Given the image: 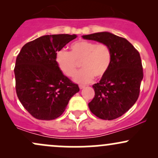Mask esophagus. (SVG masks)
Returning a JSON list of instances; mask_svg holds the SVG:
<instances>
[{
	"instance_id": "34e87169",
	"label": "esophagus",
	"mask_w": 158,
	"mask_h": 158,
	"mask_svg": "<svg viewBox=\"0 0 158 158\" xmlns=\"http://www.w3.org/2000/svg\"><path fill=\"white\" fill-rule=\"evenodd\" d=\"M79 87V88H80V89H83V88H85V85H80Z\"/></svg>"
}]
</instances>
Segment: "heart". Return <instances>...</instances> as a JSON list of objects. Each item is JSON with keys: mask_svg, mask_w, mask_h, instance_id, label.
Wrapping results in <instances>:
<instances>
[{"mask_svg": "<svg viewBox=\"0 0 158 158\" xmlns=\"http://www.w3.org/2000/svg\"><path fill=\"white\" fill-rule=\"evenodd\" d=\"M70 49V52L59 50L56 61L61 71L69 77L75 75L81 63L83 69L74 77L78 83H89L94 77H102L110 68L111 51L106 44L81 40L73 42Z\"/></svg>", "mask_w": 158, "mask_h": 158, "instance_id": "1", "label": "heart"}]
</instances>
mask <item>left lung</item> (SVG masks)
Here are the masks:
<instances>
[{
  "mask_svg": "<svg viewBox=\"0 0 158 158\" xmlns=\"http://www.w3.org/2000/svg\"><path fill=\"white\" fill-rule=\"evenodd\" d=\"M85 39L106 44L111 51L110 68L94 84L95 96L88 103L90 111L99 118L117 119L135 105L143 78L139 52L128 40L108 32L82 35Z\"/></svg>",
  "mask_w": 158,
  "mask_h": 158,
  "instance_id": "8db88e82",
  "label": "left lung"
}]
</instances>
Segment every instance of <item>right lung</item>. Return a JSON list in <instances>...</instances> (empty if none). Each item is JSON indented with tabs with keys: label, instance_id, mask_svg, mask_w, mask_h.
Masks as SVG:
<instances>
[{
	"label": "right lung",
	"instance_id": "add662e5",
	"mask_svg": "<svg viewBox=\"0 0 158 158\" xmlns=\"http://www.w3.org/2000/svg\"><path fill=\"white\" fill-rule=\"evenodd\" d=\"M76 35H47L27 43L16 58L15 90L23 108L33 117L51 120L61 116L79 86L61 73L56 61L60 50Z\"/></svg>",
	"mask_w": 158,
	"mask_h": 158
}]
</instances>
